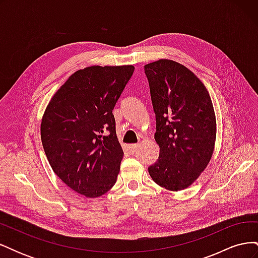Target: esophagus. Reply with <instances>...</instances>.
I'll list each match as a JSON object with an SVG mask.
<instances>
[{"label":"esophagus","mask_w":258,"mask_h":258,"mask_svg":"<svg viewBox=\"0 0 258 258\" xmlns=\"http://www.w3.org/2000/svg\"><path fill=\"white\" fill-rule=\"evenodd\" d=\"M138 147H139V144H130V145H129V150H130L132 153H136L137 150H138Z\"/></svg>","instance_id":"1"}]
</instances>
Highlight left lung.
Here are the masks:
<instances>
[{
	"mask_svg": "<svg viewBox=\"0 0 258 258\" xmlns=\"http://www.w3.org/2000/svg\"><path fill=\"white\" fill-rule=\"evenodd\" d=\"M156 114L159 158L148 168L153 181L168 190L189 187L212 157L216 118L209 92L190 70L169 59L144 66Z\"/></svg>",
	"mask_w": 258,
	"mask_h": 258,
	"instance_id": "left-lung-1",
	"label": "left lung"
}]
</instances>
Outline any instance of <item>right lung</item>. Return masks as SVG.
I'll return each mask as SVG.
<instances>
[{"label": "right lung", "mask_w": 258, "mask_h": 258, "mask_svg": "<svg viewBox=\"0 0 258 258\" xmlns=\"http://www.w3.org/2000/svg\"><path fill=\"white\" fill-rule=\"evenodd\" d=\"M134 66H92L69 77L50 99L41 139L53 172L87 198L110 190L123 152L116 136L114 106Z\"/></svg>", "instance_id": "add662e5"}]
</instances>
